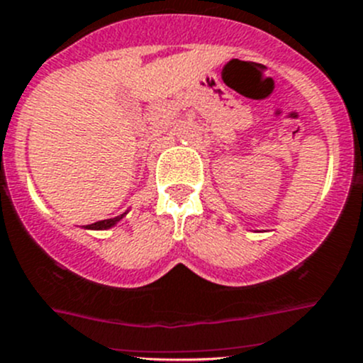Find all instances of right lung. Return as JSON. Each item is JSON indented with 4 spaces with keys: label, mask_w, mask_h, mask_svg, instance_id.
I'll use <instances>...</instances> for the list:
<instances>
[{
    "label": "right lung",
    "mask_w": 363,
    "mask_h": 363,
    "mask_svg": "<svg viewBox=\"0 0 363 363\" xmlns=\"http://www.w3.org/2000/svg\"><path fill=\"white\" fill-rule=\"evenodd\" d=\"M127 213H128V211H125V213L118 215V217H114V218H106V220L95 222V224L82 225V228H84V229H91V231H106V229H111V228H114V225H116L118 222H120L121 218H123L125 215H127Z\"/></svg>",
    "instance_id": "right-lung-1"
}]
</instances>
